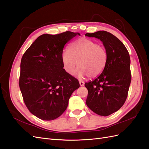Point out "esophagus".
<instances>
[{"label":"esophagus","mask_w":149,"mask_h":149,"mask_svg":"<svg viewBox=\"0 0 149 149\" xmlns=\"http://www.w3.org/2000/svg\"><path fill=\"white\" fill-rule=\"evenodd\" d=\"M79 84H80L81 86H83L84 85V81H79Z\"/></svg>","instance_id":"1"}]
</instances>
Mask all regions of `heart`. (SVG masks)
<instances>
[{
	"mask_svg": "<svg viewBox=\"0 0 149 149\" xmlns=\"http://www.w3.org/2000/svg\"><path fill=\"white\" fill-rule=\"evenodd\" d=\"M68 52L62 53L61 61L65 71L69 75L74 74L77 62L79 77L88 75L89 77H96L105 67L108 57L106 49L90 39H77L71 44Z\"/></svg>",
	"mask_w": 149,
	"mask_h": 149,
	"instance_id": "b5f03b06",
	"label": "heart"
}]
</instances>
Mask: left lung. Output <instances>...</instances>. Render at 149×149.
<instances>
[{"mask_svg":"<svg viewBox=\"0 0 149 149\" xmlns=\"http://www.w3.org/2000/svg\"><path fill=\"white\" fill-rule=\"evenodd\" d=\"M85 36L101 40L108 54L102 73L85 83L88 90L86 103L98 115L108 116L121 108L127 98L131 80L130 54L121 41L106 31Z\"/></svg>","mask_w":149,"mask_h":149,"instance_id":"obj_1","label":"left lung"}]
</instances>
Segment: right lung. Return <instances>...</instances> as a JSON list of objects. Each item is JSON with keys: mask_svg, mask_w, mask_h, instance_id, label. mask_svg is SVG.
I'll list each match as a JSON object with an SVG mask.
<instances>
[{"mask_svg": "<svg viewBox=\"0 0 149 149\" xmlns=\"http://www.w3.org/2000/svg\"><path fill=\"white\" fill-rule=\"evenodd\" d=\"M79 33L43 34L23 55L19 86L29 111L42 120L58 118L67 109L78 80L65 71L61 54L65 45Z\"/></svg>", "mask_w": 149, "mask_h": 149, "instance_id": "add662e5", "label": "right lung"}]
</instances>
